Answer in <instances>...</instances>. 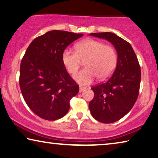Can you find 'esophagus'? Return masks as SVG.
<instances>
[{
    "label": "esophagus",
    "mask_w": 158,
    "mask_h": 158,
    "mask_svg": "<svg viewBox=\"0 0 158 158\" xmlns=\"http://www.w3.org/2000/svg\"><path fill=\"white\" fill-rule=\"evenodd\" d=\"M85 90H86V89L84 88V87H81V86L79 87V92H82L85 91Z\"/></svg>",
    "instance_id": "34e87169"
}]
</instances>
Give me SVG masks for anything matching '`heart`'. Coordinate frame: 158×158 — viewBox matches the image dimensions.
Segmentation results:
<instances>
[{
    "mask_svg": "<svg viewBox=\"0 0 158 158\" xmlns=\"http://www.w3.org/2000/svg\"><path fill=\"white\" fill-rule=\"evenodd\" d=\"M81 61L86 68L74 75V79L81 85L91 84L98 77L103 81L113 73L117 64V54L113 47L95 39H86L75 46V51L65 49L62 62L67 71L73 74L79 68Z\"/></svg>",
    "mask_w": 158,
    "mask_h": 158,
    "instance_id": "heart-1",
    "label": "heart"
}]
</instances>
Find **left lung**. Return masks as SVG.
<instances>
[{
	"mask_svg": "<svg viewBox=\"0 0 158 158\" xmlns=\"http://www.w3.org/2000/svg\"><path fill=\"white\" fill-rule=\"evenodd\" d=\"M90 35L107 40L117 52L113 74L106 81L92 87L94 98L89 105L94 119L102 123H112L124 117L136 102L139 94L141 67L129 42L111 32Z\"/></svg>",
	"mask_w": 158,
	"mask_h": 158,
	"instance_id": "left-lung-1",
	"label": "left lung"
}]
</instances>
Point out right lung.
Here are the masks:
<instances>
[{"label": "right lung", "mask_w": 158, "mask_h": 158, "mask_svg": "<svg viewBox=\"0 0 158 158\" xmlns=\"http://www.w3.org/2000/svg\"><path fill=\"white\" fill-rule=\"evenodd\" d=\"M52 30L33 40L20 64L19 86L25 102L39 117L53 121L64 117L79 91L62 62L69 45L83 36Z\"/></svg>", "instance_id": "add662e5"}]
</instances>
